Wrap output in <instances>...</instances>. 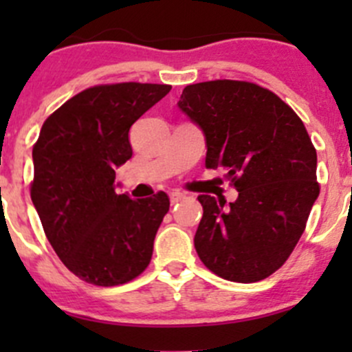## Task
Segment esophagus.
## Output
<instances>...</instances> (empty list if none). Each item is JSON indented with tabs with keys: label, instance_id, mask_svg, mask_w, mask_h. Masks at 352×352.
<instances>
[{
	"label": "esophagus",
	"instance_id": "obj_1",
	"mask_svg": "<svg viewBox=\"0 0 352 352\" xmlns=\"http://www.w3.org/2000/svg\"><path fill=\"white\" fill-rule=\"evenodd\" d=\"M186 197V194H182V192H170V202H172V204H177V202L179 201H182V199Z\"/></svg>",
	"mask_w": 352,
	"mask_h": 352
}]
</instances>
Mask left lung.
Instances as JSON below:
<instances>
[{
	"label": "left lung",
	"mask_w": 352,
	"mask_h": 352,
	"mask_svg": "<svg viewBox=\"0 0 352 352\" xmlns=\"http://www.w3.org/2000/svg\"><path fill=\"white\" fill-rule=\"evenodd\" d=\"M177 105L204 134L206 168H225L239 190L228 206L197 197L199 258L228 281L269 278L296 247L320 192L303 122L278 95L248 81L189 85Z\"/></svg>",
	"instance_id": "left-lung-1"
}]
</instances>
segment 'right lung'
<instances>
[{
	"instance_id": "1",
	"label": "right lung",
	"mask_w": 352,
	"mask_h": 352,
	"mask_svg": "<svg viewBox=\"0 0 352 352\" xmlns=\"http://www.w3.org/2000/svg\"><path fill=\"white\" fill-rule=\"evenodd\" d=\"M170 90L153 83L88 88L45 119L34 144L30 197L45 236L90 285H124L150 264L170 199L117 194L116 168L133 156L131 126Z\"/></svg>"
}]
</instances>
